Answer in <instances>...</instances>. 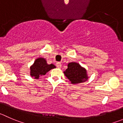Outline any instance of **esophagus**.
<instances>
[{"label":"esophagus","instance_id":"1","mask_svg":"<svg viewBox=\"0 0 123 123\" xmlns=\"http://www.w3.org/2000/svg\"><path fill=\"white\" fill-rule=\"evenodd\" d=\"M56 67L58 68H61L62 65H61V63L58 62V63H56Z\"/></svg>","mask_w":123,"mask_h":123}]
</instances>
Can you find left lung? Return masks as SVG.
Returning <instances> with one entry per match:
<instances>
[{
    "label": "left lung",
    "instance_id": "8db88e82",
    "mask_svg": "<svg viewBox=\"0 0 123 123\" xmlns=\"http://www.w3.org/2000/svg\"><path fill=\"white\" fill-rule=\"evenodd\" d=\"M64 73L73 84L85 82L88 78L85 69L76 62L69 63L68 68Z\"/></svg>",
    "mask_w": 123,
    "mask_h": 123
}]
</instances>
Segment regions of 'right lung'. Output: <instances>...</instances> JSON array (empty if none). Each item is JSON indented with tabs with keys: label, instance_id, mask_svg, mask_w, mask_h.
Segmentation results:
<instances>
[{
	"label": "right lung",
	"instance_id": "1",
	"mask_svg": "<svg viewBox=\"0 0 123 123\" xmlns=\"http://www.w3.org/2000/svg\"><path fill=\"white\" fill-rule=\"evenodd\" d=\"M55 67L52 64H47L46 59L44 58H38L33 65L31 67V76L35 79H38L40 76L46 74L49 70Z\"/></svg>",
	"mask_w": 123,
	"mask_h": 123
}]
</instances>
